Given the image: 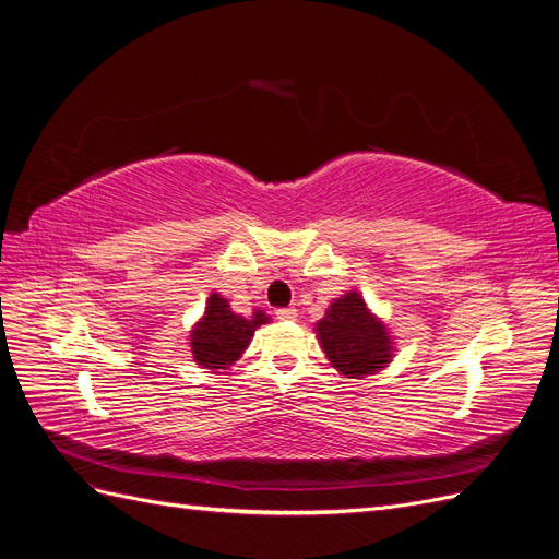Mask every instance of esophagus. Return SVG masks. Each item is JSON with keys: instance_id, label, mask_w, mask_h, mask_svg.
<instances>
[{"instance_id": "esophagus-1", "label": "esophagus", "mask_w": 559, "mask_h": 559, "mask_svg": "<svg viewBox=\"0 0 559 559\" xmlns=\"http://www.w3.org/2000/svg\"><path fill=\"white\" fill-rule=\"evenodd\" d=\"M275 314L280 321H294L298 317V310L296 308H280Z\"/></svg>"}]
</instances>
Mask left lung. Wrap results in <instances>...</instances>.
I'll return each mask as SVG.
<instances>
[{
    "mask_svg": "<svg viewBox=\"0 0 559 559\" xmlns=\"http://www.w3.org/2000/svg\"><path fill=\"white\" fill-rule=\"evenodd\" d=\"M317 341L341 376L366 378L394 359V335L359 292L335 298L314 324Z\"/></svg>",
    "mask_w": 559,
    "mask_h": 559,
    "instance_id": "1",
    "label": "left lung"
}]
</instances>
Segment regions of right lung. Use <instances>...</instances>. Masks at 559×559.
Here are the masks:
<instances>
[{
    "label": "right lung",
    "instance_id": "obj_1",
    "mask_svg": "<svg viewBox=\"0 0 559 559\" xmlns=\"http://www.w3.org/2000/svg\"><path fill=\"white\" fill-rule=\"evenodd\" d=\"M267 321L270 317L259 308L251 312V317L235 314L228 300L214 292L207 298L205 314L195 321L189 335L195 364L200 368L214 370V373L228 370L249 347L253 331L261 324H267Z\"/></svg>",
    "mask_w": 559,
    "mask_h": 559
}]
</instances>
